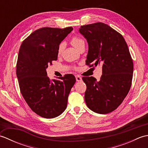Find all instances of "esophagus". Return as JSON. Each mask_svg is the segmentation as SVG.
Masks as SVG:
<instances>
[{"label": "esophagus", "instance_id": "esophagus-1", "mask_svg": "<svg viewBox=\"0 0 148 148\" xmlns=\"http://www.w3.org/2000/svg\"><path fill=\"white\" fill-rule=\"evenodd\" d=\"M76 81H77V82H79V81H82V77H81L79 76H78V75H77V76H76Z\"/></svg>", "mask_w": 148, "mask_h": 148}]
</instances>
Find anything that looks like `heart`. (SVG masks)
Instances as JSON below:
<instances>
[{
	"mask_svg": "<svg viewBox=\"0 0 148 148\" xmlns=\"http://www.w3.org/2000/svg\"><path fill=\"white\" fill-rule=\"evenodd\" d=\"M71 42L72 44V45L75 48L77 49L78 47H79L81 45V44L84 43V42L82 39L80 38V37L75 36L74 37H72L71 40ZM64 46H65V45L64 43H62L60 45V46L58 47V54H60V53L62 52L63 49H64Z\"/></svg>",
	"mask_w": 148,
	"mask_h": 148,
	"instance_id": "heart-1",
	"label": "heart"
}]
</instances>
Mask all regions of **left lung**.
<instances>
[{
    "label": "left lung",
    "instance_id": "obj_1",
    "mask_svg": "<svg viewBox=\"0 0 148 148\" xmlns=\"http://www.w3.org/2000/svg\"><path fill=\"white\" fill-rule=\"evenodd\" d=\"M79 32L88 45L86 64L102 66L99 81L82 78L85 102L93 112L108 114L121 104L131 87L134 65L129 49L120 34L101 22L81 26Z\"/></svg>",
    "mask_w": 148,
    "mask_h": 148
}]
</instances>
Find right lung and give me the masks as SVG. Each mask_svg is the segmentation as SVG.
Masks as SVG:
<instances>
[{
  "instance_id": "1",
  "label": "right lung",
  "mask_w": 148,
  "mask_h": 148,
  "mask_svg": "<svg viewBox=\"0 0 148 148\" xmlns=\"http://www.w3.org/2000/svg\"><path fill=\"white\" fill-rule=\"evenodd\" d=\"M72 30L41 28L25 39L19 50L16 76L21 93L30 109L41 117H57L67 108L76 78L67 74L50 79L46 69L57 60L60 44Z\"/></svg>"
}]
</instances>
